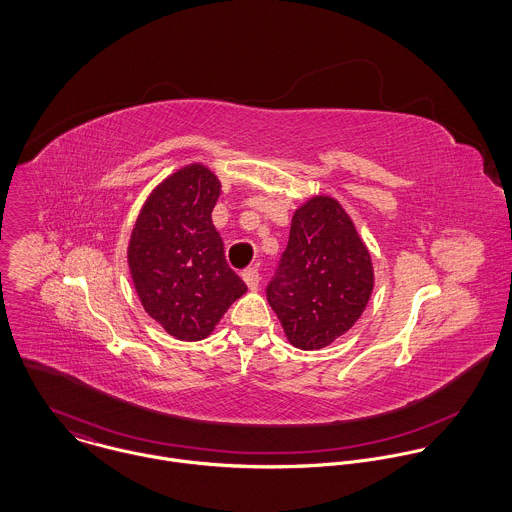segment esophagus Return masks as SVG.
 Returning <instances> with one entry per match:
<instances>
[{
	"mask_svg": "<svg viewBox=\"0 0 512 512\" xmlns=\"http://www.w3.org/2000/svg\"><path fill=\"white\" fill-rule=\"evenodd\" d=\"M242 280L246 282L248 290H256L258 284H260V272H258V268H248V270L242 274Z\"/></svg>",
	"mask_w": 512,
	"mask_h": 512,
	"instance_id": "1",
	"label": "esophagus"
}]
</instances>
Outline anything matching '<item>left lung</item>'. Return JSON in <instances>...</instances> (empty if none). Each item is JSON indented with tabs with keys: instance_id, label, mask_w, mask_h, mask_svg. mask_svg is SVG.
Returning <instances> with one entry per match:
<instances>
[{
	"instance_id": "8db88e82",
	"label": "left lung",
	"mask_w": 512,
	"mask_h": 512,
	"mask_svg": "<svg viewBox=\"0 0 512 512\" xmlns=\"http://www.w3.org/2000/svg\"><path fill=\"white\" fill-rule=\"evenodd\" d=\"M374 290L370 252L343 205L313 195L295 209L266 295L293 347L319 351L345 335Z\"/></svg>"
}]
</instances>
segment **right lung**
<instances>
[{
  "label": "right lung",
  "mask_w": 512,
  "mask_h": 512,
  "mask_svg": "<svg viewBox=\"0 0 512 512\" xmlns=\"http://www.w3.org/2000/svg\"><path fill=\"white\" fill-rule=\"evenodd\" d=\"M219 197V177L203 163H187L147 195L130 234L128 266L138 297L179 341L207 339L246 293L211 219Z\"/></svg>",
  "instance_id": "right-lung-1"
}]
</instances>
